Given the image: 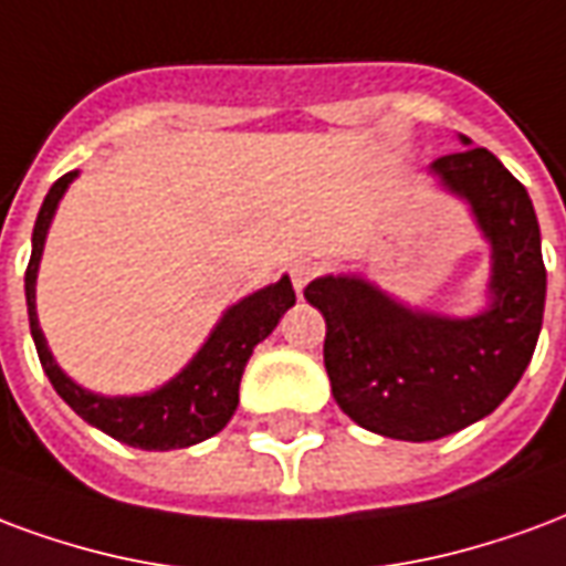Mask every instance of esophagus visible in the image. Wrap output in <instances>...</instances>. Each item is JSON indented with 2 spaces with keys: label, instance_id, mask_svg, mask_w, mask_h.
<instances>
[{
  "label": "esophagus",
  "instance_id": "obj_1",
  "mask_svg": "<svg viewBox=\"0 0 566 566\" xmlns=\"http://www.w3.org/2000/svg\"><path fill=\"white\" fill-rule=\"evenodd\" d=\"M319 274V265L316 262H311V259H301V262H295V265L289 268V277H292V286H295V292H304L307 289V283H311L313 277Z\"/></svg>",
  "mask_w": 566,
  "mask_h": 566
}]
</instances>
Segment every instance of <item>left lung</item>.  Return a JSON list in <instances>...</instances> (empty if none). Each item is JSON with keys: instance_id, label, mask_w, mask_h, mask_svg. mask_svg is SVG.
<instances>
[{"instance_id": "8db88e82", "label": "left lung", "mask_w": 566, "mask_h": 566, "mask_svg": "<svg viewBox=\"0 0 566 566\" xmlns=\"http://www.w3.org/2000/svg\"><path fill=\"white\" fill-rule=\"evenodd\" d=\"M440 156L431 175L464 198L492 243V304L476 316L410 311L358 274L304 289L325 316V370L337 407L395 440H440L494 413L537 346L546 307L539 222L527 189L485 147Z\"/></svg>"}]
</instances>
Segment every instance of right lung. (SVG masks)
I'll use <instances>...</instances> for the list:
<instances>
[{"mask_svg":"<svg viewBox=\"0 0 566 566\" xmlns=\"http://www.w3.org/2000/svg\"><path fill=\"white\" fill-rule=\"evenodd\" d=\"M74 177L77 171H69L53 184L32 229V255L27 265V311L41 368L53 382L56 395L74 413L126 447L168 452V449L196 447L201 440L220 434L238 410V386H241L243 368L253 356L255 344H262L268 334L277 328L280 316L295 304V289L289 277H280L277 283L232 304L187 368L159 389L147 395H129V398H108V395L86 391L72 377H65L63 368L53 361L48 340L41 334L39 313H35V277H39L44 238L51 229L56 205Z\"/></svg>","mask_w":566,"mask_h":566,"instance_id":"add662e5","label":"right lung"}]
</instances>
